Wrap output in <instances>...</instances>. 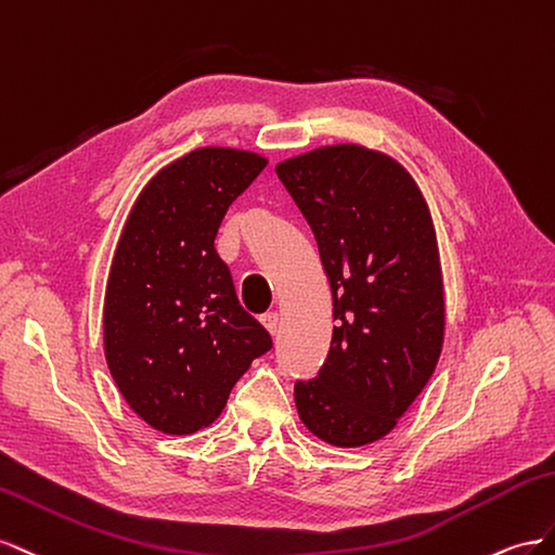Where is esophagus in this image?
Masks as SVG:
<instances>
[{"label": "esophagus", "instance_id": "1", "mask_svg": "<svg viewBox=\"0 0 555 555\" xmlns=\"http://www.w3.org/2000/svg\"><path fill=\"white\" fill-rule=\"evenodd\" d=\"M260 321L269 332H272V335H276L279 332V313L276 311H267Z\"/></svg>", "mask_w": 555, "mask_h": 555}]
</instances>
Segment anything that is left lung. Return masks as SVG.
Listing matches in <instances>:
<instances>
[{"mask_svg":"<svg viewBox=\"0 0 555 555\" xmlns=\"http://www.w3.org/2000/svg\"><path fill=\"white\" fill-rule=\"evenodd\" d=\"M332 288L337 327L323 367L295 382L309 430L335 447L388 435L430 382L444 341L435 228L414 179L353 144L276 165Z\"/></svg>","mask_w":555,"mask_h":555,"instance_id":"left-lung-1","label":"left lung"}]
</instances>
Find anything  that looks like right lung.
I'll use <instances>...</instances> for the list:
<instances>
[{"instance_id": "1", "label": "right lung", "mask_w": 555, "mask_h": 555, "mask_svg": "<svg viewBox=\"0 0 555 555\" xmlns=\"http://www.w3.org/2000/svg\"><path fill=\"white\" fill-rule=\"evenodd\" d=\"M267 160L197 149L141 190L111 264L104 351L122 398L151 427L190 435L223 411L250 362L272 348L240 305L214 240Z\"/></svg>"}]
</instances>
